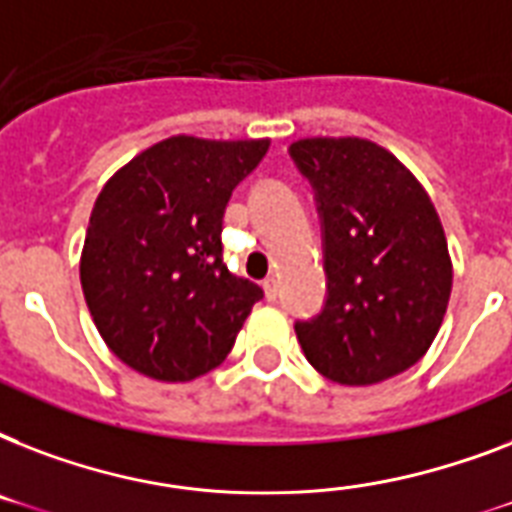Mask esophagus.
I'll list each match as a JSON object with an SVG mask.
<instances>
[{
    "mask_svg": "<svg viewBox=\"0 0 512 512\" xmlns=\"http://www.w3.org/2000/svg\"><path fill=\"white\" fill-rule=\"evenodd\" d=\"M263 289H265V297H268V300H276V297H279V279L268 276V279L263 281Z\"/></svg>",
    "mask_w": 512,
    "mask_h": 512,
    "instance_id": "34e87169",
    "label": "esophagus"
}]
</instances>
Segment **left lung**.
Instances as JSON below:
<instances>
[{"instance_id":"left-lung-1","label":"left lung","mask_w":512,"mask_h":512,"mask_svg":"<svg viewBox=\"0 0 512 512\" xmlns=\"http://www.w3.org/2000/svg\"><path fill=\"white\" fill-rule=\"evenodd\" d=\"M321 217L327 300L295 321L305 358L340 385H374L414 366L436 340L452 260L433 201L372 140L305 138L289 146Z\"/></svg>"}]
</instances>
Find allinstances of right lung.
Wrapping results in <instances>:
<instances>
[{"mask_svg": "<svg viewBox=\"0 0 512 512\" xmlns=\"http://www.w3.org/2000/svg\"><path fill=\"white\" fill-rule=\"evenodd\" d=\"M265 154L268 140L175 135L103 185L79 276L100 337L135 372L188 382L231 353L263 289L220 260L223 215Z\"/></svg>", "mask_w": 512, "mask_h": 512, "instance_id": "add662e5", "label": "right lung"}]
</instances>
